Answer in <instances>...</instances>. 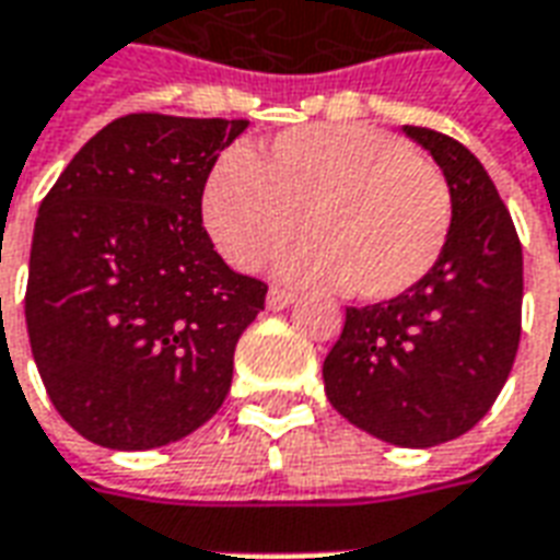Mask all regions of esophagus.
<instances>
[{"label": "esophagus", "mask_w": 560, "mask_h": 560, "mask_svg": "<svg viewBox=\"0 0 560 560\" xmlns=\"http://www.w3.org/2000/svg\"><path fill=\"white\" fill-rule=\"evenodd\" d=\"M289 304H295V292H289L283 285H271L268 289V310H285Z\"/></svg>", "instance_id": "obj_1"}]
</instances>
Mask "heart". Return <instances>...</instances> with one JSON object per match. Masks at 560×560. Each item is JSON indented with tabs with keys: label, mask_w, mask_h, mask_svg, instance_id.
<instances>
[{
	"label": "heart",
	"mask_w": 560,
	"mask_h": 560,
	"mask_svg": "<svg viewBox=\"0 0 560 560\" xmlns=\"http://www.w3.org/2000/svg\"><path fill=\"white\" fill-rule=\"evenodd\" d=\"M202 218L241 271L262 268L304 218L313 238L285 256V275L387 301L439 262L453 196L435 163L385 130L310 125L280 133L262 154H226L208 175Z\"/></svg>",
	"instance_id": "b5f03b06"
}]
</instances>
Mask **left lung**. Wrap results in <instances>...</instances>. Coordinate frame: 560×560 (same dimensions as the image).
<instances>
[{"label":"left lung","instance_id":"left-lung-1","mask_svg":"<svg viewBox=\"0 0 560 560\" xmlns=\"http://www.w3.org/2000/svg\"><path fill=\"white\" fill-rule=\"evenodd\" d=\"M402 130L451 185V235L439 262L402 295L346 307L322 378L349 423L399 447H435L471 430L508 382L522 334V244L463 142L415 125Z\"/></svg>","mask_w":560,"mask_h":560}]
</instances>
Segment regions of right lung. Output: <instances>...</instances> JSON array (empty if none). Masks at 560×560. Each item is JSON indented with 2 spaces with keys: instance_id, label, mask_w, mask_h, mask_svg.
<instances>
[{
  "instance_id": "1",
  "label": "right lung",
  "mask_w": 560,
  "mask_h": 560,
  "mask_svg": "<svg viewBox=\"0 0 560 560\" xmlns=\"http://www.w3.org/2000/svg\"><path fill=\"white\" fill-rule=\"evenodd\" d=\"M244 118L130 113L44 196L26 328L52 406L89 442L149 451L223 406L232 354L268 285L220 259L202 190Z\"/></svg>"
}]
</instances>
